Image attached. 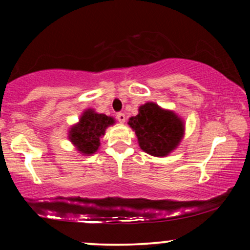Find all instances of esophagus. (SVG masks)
Returning <instances> with one entry per match:
<instances>
[{"instance_id":"obj_1","label":"esophagus","mask_w":250,"mask_h":250,"mask_svg":"<svg viewBox=\"0 0 250 250\" xmlns=\"http://www.w3.org/2000/svg\"><path fill=\"white\" fill-rule=\"evenodd\" d=\"M117 117V121H119L120 123H125V115L123 113H119L116 115Z\"/></svg>"}]
</instances>
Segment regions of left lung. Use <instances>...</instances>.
<instances>
[{"label": "left lung", "mask_w": 250, "mask_h": 250, "mask_svg": "<svg viewBox=\"0 0 250 250\" xmlns=\"http://www.w3.org/2000/svg\"><path fill=\"white\" fill-rule=\"evenodd\" d=\"M129 127L135 131L140 148L155 157H165L180 146L185 136V121L169 109L155 102L139 107V114L131 116Z\"/></svg>", "instance_id": "obj_1"}]
</instances>
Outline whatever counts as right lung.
Here are the masks:
<instances>
[{"instance_id": "add662e5", "label": "right lung", "mask_w": 250, "mask_h": 250, "mask_svg": "<svg viewBox=\"0 0 250 250\" xmlns=\"http://www.w3.org/2000/svg\"><path fill=\"white\" fill-rule=\"evenodd\" d=\"M115 122L114 117L96 113L95 109H85L79 122L69 128L68 139L80 154L90 156L99 150L105 129L115 125Z\"/></svg>"}]
</instances>
